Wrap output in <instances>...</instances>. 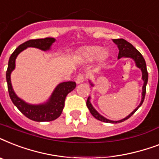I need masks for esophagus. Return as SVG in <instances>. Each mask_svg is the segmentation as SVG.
<instances>
[{
	"mask_svg": "<svg viewBox=\"0 0 159 159\" xmlns=\"http://www.w3.org/2000/svg\"><path fill=\"white\" fill-rule=\"evenodd\" d=\"M86 80V77H85L84 74H78L77 75V78H76V82H77V84H79V83H82Z\"/></svg>",
	"mask_w": 159,
	"mask_h": 159,
	"instance_id": "1",
	"label": "esophagus"
}]
</instances>
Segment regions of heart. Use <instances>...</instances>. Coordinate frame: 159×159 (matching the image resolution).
<instances>
[{"label":"heart","instance_id":"heart-1","mask_svg":"<svg viewBox=\"0 0 159 159\" xmlns=\"http://www.w3.org/2000/svg\"><path fill=\"white\" fill-rule=\"evenodd\" d=\"M102 53H103V49L101 47H97V46L87 47L82 52V57L87 61H92L99 57L100 55H102Z\"/></svg>","mask_w":159,"mask_h":159}]
</instances>
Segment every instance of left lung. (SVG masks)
<instances>
[{"label": "left lung", "mask_w": 159, "mask_h": 159, "mask_svg": "<svg viewBox=\"0 0 159 159\" xmlns=\"http://www.w3.org/2000/svg\"><path fill=\"white\" fill-rule=\"evenodd\" d=\"M113 42L116 43L117 47L119 48V54H118V59L121 58V57H130L135 62L136 67H139V69L142 71V79L143 81V87H142V99H141L140 104L137 107H136L134 110L132 112H131L128 116H126L125 118L122 119L120 120L114 121L111 120H108V119L105 118L104 116H102V115H100L98 112H97L95 108L92 106V103L90 102V97L87 98V108L89 109L90 112L92 114V116H94L95 118L97 119L98 120H101L102 122H106V123H120V122H123V121L128 120L129 117H130L132 115H134V113L137 110H138L139 107L141 106V105L143 104V100H144V97H145V93H146V85H147V82H148V71H147V67H146V62L145 60L143 58V57L142 56L139 52L137 49H136L130 43H129L128 41L125 40L124 39H113ZM91 83V86L93 87L94 85L92 84V82H90Z\"/></svg>", "instance_id": "1"}]
</instances>
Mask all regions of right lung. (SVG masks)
<instances>
[{"mask_svg": "<svg viewBox=\"0 0 159 159\" xmlns=\"http://www.w3.org/2000/svg\"><path fill=\"white\" fill-rule=\"evenodd\" d=\"M55 42L54 38L37 39H30L20 44L9 58L8 67L6 71V82L8 87V92L13 104L18 108V110L25 116L27 118L30 119L37 122L43 121H52L58 118L64 107V102L67 95L71 92L76 87L75 82H65L57 85L48 102L43 104L31 105L26 103L16 96L12 88L11 81V72L16 67V59L18 54L29 47L39 48L43 51L49 50L51 46Z\"/></svg>", "mask_w": 159, "mask_h": 159, "instance_id": "obj_1", "label": "right lung"}]
</instances>
